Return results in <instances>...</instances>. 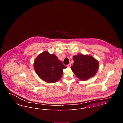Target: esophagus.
<instances>
[{"instance_id": "1", "label": "esophagus", "mask_w": 123, "mask_h": 123, "mask_svg": "<svg viewBox=\"0 0 123 123\" xmlns=\"http://www.w3.org/2000/svg\"><path fill=\"white\" fill-rule=\"evenodd\" d=\"M67 67H69V68H70V67H71V64H70V63H69L68 65H67Z\"/></svg>"}]
</instances>
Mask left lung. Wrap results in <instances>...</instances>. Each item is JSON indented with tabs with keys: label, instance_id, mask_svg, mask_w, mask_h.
<instances>
[{
	"label": "left lung",
	"instance_id": "left-lung-1",
	"mask_svg": "<svg viewBox=\"0 0 123 123\" xmlns=\"http://www.w3.org/2000/svg\"><path fill=\"white\" fill-rule=\"evenodd\" d=\"M74 63L70 68L81 80H86L94 76L99 68L98 61L93 57L79 54L73 57Z\"/></svg>",
	"mask_w": 123,
	"mask_h": 123
}]
</instances>
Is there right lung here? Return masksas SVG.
<instances>
[{
    "label": "right lung",
    "mask_w": 123,
    "mask_h": 123,
    "mask_svg": "<svg viewBox=\"0 0 123 123\" xmlns=\"http://www.w3.org/2000/svg\"><path fill=\"white\" fill-rule=\"evenodd\" d=\"M34 69L38 76L48 83L59 80L63 74V70L67 68L56 55L47 51L40 53L36 58Z\"/></svg>",
    "instance_id": "obj_1"
}]
</instances>
